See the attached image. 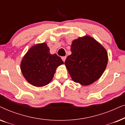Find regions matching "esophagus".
Instances as JSON below:
<instances>
[{
  "mask_svg": "<svg viewBox=\"0 0 125 125\" xmlns=\"http://www.w3.org/2000/svg\"><path fill=\"white\" fill-rule=\"evenodd\" d=\"M66 56H63V57H61V59H62V61H64V62H65V60H66Z\"/></svg>",
  "mask_w": 125,
  "mask_h": 125,
  "instance_id": "1",
  "label": "esophagus"
}]
</instances>
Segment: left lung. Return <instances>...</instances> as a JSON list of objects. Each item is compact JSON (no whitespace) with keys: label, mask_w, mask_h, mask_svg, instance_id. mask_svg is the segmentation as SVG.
<instances>
[{"label":"left lung","mask_w":125,"mask_h":125,"mask_svg":"<svg viewBox=\"0 0 125 125\" xmlns=\"http://www.w3.org/2000/svg\"><path fill=\"white\" fill-rule=\"evenodd\" d=\"M65 61L70 76L76 83L89 85L100 78L106 68V49L92 37L86 36L73 41Z\"/></svg>","instance_id":"8db88e82"}]
</instances>
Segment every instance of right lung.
<instances>
[{"mask_svg": "<svg viewBox=\"0 0 125 125\" xmlns=\"http://www.w3.org/2000/svg\"><path fill=\"white\" fill-rule=\"evenodd\" d=\"M63 64L60 57L49 53V47L44 42L36 44L29 49L22 59L20 68L29 83L41 87L50 83L56 68Z\"/></svg>", "mask_w": 125, "mask_h": 125, "instance_id": "add662e5", "label": "right lung"}]
</instances>
